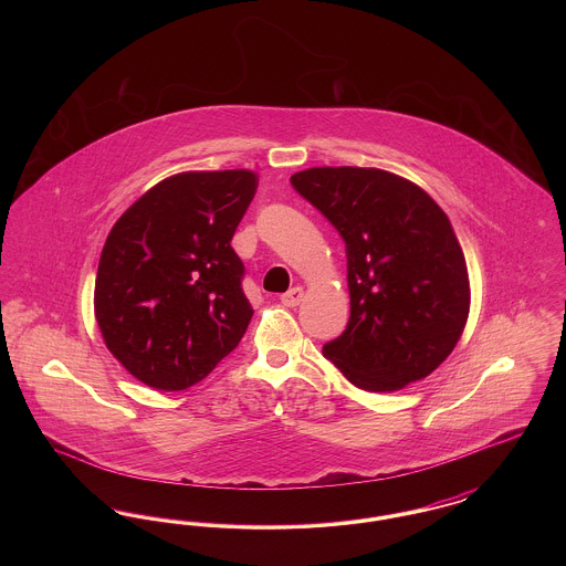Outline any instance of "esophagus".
I'll return each mask as SVG.
<instances>
[{
    "label": "esophagus",
    "mask_w": 566,
    "mask_h": 566,
    "mask_svg": "<svg viewBox=\"0 0 566 566\" xmlns=\"http://www.w3.org/2000/svg\"><path fill=\"white\" fill-rule=\"evenodd\" d=\"M301 298H303V289H301V286H295V289H291L289 293H284V295L280 296L282 305H286V307H295V305L301 303Z\"/></svg>",
    "instance_id": "obj_1"
}]
</instances>
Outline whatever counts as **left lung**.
Wrapping results in <instances>:
<instances>
[{"instance_id":"obj_1","label":"left lung","mask_w":566,"mask_h":566,"mask_svg":"<svg viewBox=\"0 0 566 566\" xmlns=\"http://www.w3.org/2000/svg\"><path fill=\"white\" fill-rule=\"evenodd\" d=\"M291 185L346 242L350 321L324 356L369 392L432 374L454 350L471 303L450 218L420 187L374 167H312Z\"/></svg>"}]
</instances>
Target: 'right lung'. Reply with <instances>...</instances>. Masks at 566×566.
Segmentation results:
<instances>
[{
  "label": "right lung",
  "instance_id": "add662e5",
  "mask_svg": "<svg viewBox=\"0 0 566 566\" xmlns=\"http://www.w3.org/2000/svg\"><path fill=\"white\" fill-rule=\"evenodd\" d=\"M248 169L185 171L116 220L95 277L114 358L157 390H185L235 350L252 318L231 248L254 192Z\"/></svg>",
  "mask_w": 566,
  "mask_h": 566
}]
</instances>
